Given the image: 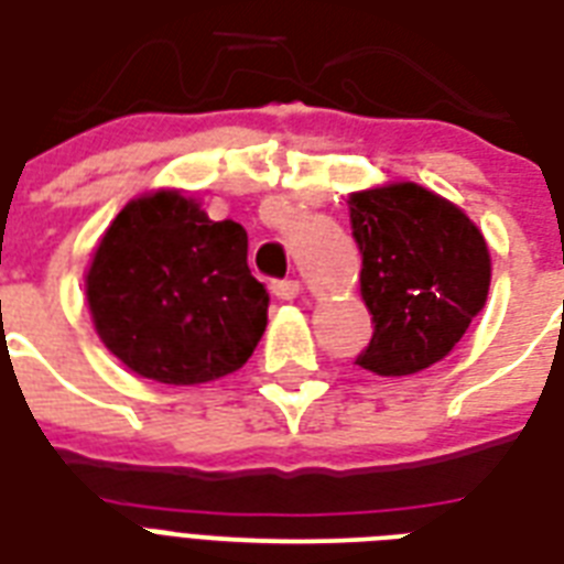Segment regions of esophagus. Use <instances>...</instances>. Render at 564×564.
Returning a JSON list of instances; mask_svg holds the SVG:
<instances>
[{"label": "esophagus", "instance_id": "obj_1", "mask_svg": "<svg viewBox=\"0 0 564 564\" xmlns=\"http://www.w3.org/2000/svg\"><path fill=\"white\" fill-rule=\"evenodd\" d=\"M270 291L279 300H294L303 291V285H300L297 279H276V282H270Z\"/></svg>", "mask_w": 564, "mask_h": 564}]
</instances>
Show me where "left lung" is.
Returning a JSON list of instances; mask_svg holds the SVG:
<instances>
[{
	"instance_id": "obj_1",
	"label": "left lung",
	"mask_w": 564,
	"mask_h": 564,
	"mask_svg": "<svg viewBox=\"0 0 564 564\" xmlns=\"http://www.w3.org/2000/svg\"><path fill=\"white\" fill-rule=\"evenodd\" d=\"M347 205L375 324L357 366L383 378L416 375L446 357L485 306L488 243L460 207L419 184L362 189Z\"/></svg>"
}]
</instances>
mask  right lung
Returning <instances> with one entry per match:
<instances>
[{
	"label": "right lung",
	"instance_id": "obj_1",
	"mask_svg": "<svg viewBox=\"0 0 564 564\" xmlns=\"http://www.w3.org/2000/svg\"><path fill=\"white\" fill-rule=\"evenodd\" d=\"M247 228L214 223L193 198H133L100 237L86 276L97 336L139 378L193 387L243 366L264 336V285Z\"/></svg>",
	"mask_w": 564,
	"mask_h": 564
}]
</instances>
